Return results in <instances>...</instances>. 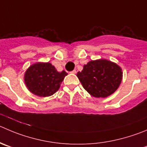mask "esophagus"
<instances>
[{
	"mask_svg": "<svg viewBox=\"0 0 147 147\" xmlns=\"http://www.w3.org/2000/svg\"><path fill=\"white\" fill-rule=\"evenodd\" d=\"M76 70H74V71H71V72H70V74H76Z\"/></svg>",
	"mask_w": 147,
	"mask_h": 147,
	"instance_id": "obj_1",
	"label": "esophagus"
}]
</instances>
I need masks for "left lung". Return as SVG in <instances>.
<instances>
[{
    "instance_id": "obj_1",
    "label": "left lung",
    "mask_w": 147,
    "mask_h": 147,
    "mask_svg": "<svg viewBox=\"0 0 147 147\" xmlns=\"http://www.w3.org/2000/svg\"><path fill=\"white\" fill-rule=\"evenodd\" d=\"M76 76L91 95L105 98L118 89L122 81L123 71L115 63L98 59L88 62Z\"/></svg>"
}]
</instances>
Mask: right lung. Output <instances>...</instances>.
<instances>
[{
  "mask_svg": "<svg viewBox=\"0 0 147 147\" xmlns=\"http://www.w3.org/2000/svg\"><path fill=\"white\" fill-rule=\"evenodd\" d=\"M65 71L58 72L50 63L38 62L25 71L24 80L28 90L39 97H49L59 89L67 76Z\"/></svg>",
  "mask_w": 147,
  "mask_h": 147,
  "instance_id": "right-lung-1",
  "label": "right lung"
}]
</instances>
